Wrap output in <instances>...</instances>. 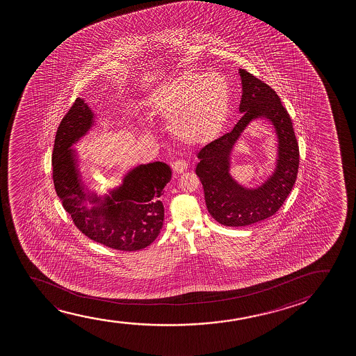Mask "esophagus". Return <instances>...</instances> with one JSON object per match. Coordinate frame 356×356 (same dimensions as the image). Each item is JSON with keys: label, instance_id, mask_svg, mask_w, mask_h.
<instances>
[{"label": "esophagus", "instance_id": "1", "mask_svg": "<svg viewBox=\"0 0 356 356\" xmlns=\"http://www.w3.org/2000/svg\"><path fill=\"white\" fill-rule=\"evenodd\" d=\"M187 165H188L187 161H184V159H179V161L172 163L171 168H172V170H174V172H176V174H181V172H184V171L187 169Z\"/></svg>", "mask_w": 356, "mask_h": 356}]
</instances>
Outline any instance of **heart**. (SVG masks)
<instances>
[{
  "label": "heart",
  "instance_id": "obj_1",
  "mask_svg": "<svg viewBox=\"0 0 356 356\" xmlns=\"http://www.w3.org/2000/svg\"><path fill=\"white\" fill-rule=\"evenodd\" d=\"M149 109L169 124L179 141L191 146L209 143L229 120V81L221 74L187 70L156 88Z\"/></svg>",
  "mask_w": 356,
  "mask_h": 356
}]
</instances>
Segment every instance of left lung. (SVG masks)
I'll return each instance as SVG.
<instances>
[{"mask_svg": "<svg viewBox=\"0 0 356 356\" xmlns=\"http://www.w3.org/2000/svg\"><path fill=\"white\" fill-rule=\"evenodd\" d=\"M239 75L242 80L239 112L243 115L231 131L200 149V163L195 168L210 215L220 224L232 227L248 226L273 216L291 193L299 168L297 137L277 93L244 69H239ZM257 117H266L277 130L278 166L263 186L249 191L229 175V153L245 127Z\"/></svg>", "mask_w": 356, "mask_h": 356, "instance_id": "8db88e82", "label": "left lung"}]
</instances>
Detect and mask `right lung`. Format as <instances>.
I'll use <instances>...</instances> for the list:
<instances>
[{"instance_id":"add662e5","label":"right lung","mask_w":356,"mask_h":356,"mask_svg":"<svg viewBox=\"0 0 356 356\" xmlns=\"http://www.w3.org/2000/svg\"><path fill=\"white\" fill-rule=\"evenodd\" d=\"M92 124L91 109L83 99L76 98L54 138L52 176L56 193L75 226L88 238L124 252L146 248L163 227L164 207L159 197L171 180L170 168L161 161L137 166L103 200L96 193H86L79 180L74 151L69 147Z\"/></svg>"}]
</instances>
